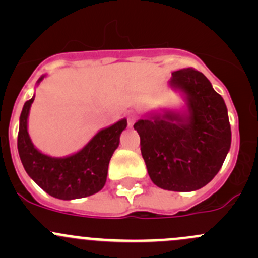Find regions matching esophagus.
<instances>
[{
  "instance_id": "esophagus-1",
  "label": "esophagus",
  "mask_w": 258,
  "mask_h": 258,
  "mask_svg": "<svg viewBox=\"0 0 258 258\" xmlns=\"http://www.w3.org/2000/svg\"><path fill=\"white\" fill-rule=\"evenodd\" d=\"M135 121H136V116L134 113H130L128 117H127V123H128V127L134 126Z\"/></svg>"
}]
</instances>
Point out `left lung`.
<instances>
[{
	"mask_svg": "<svg viewBox=\"0 0 258 258\" xmlns=\"http://www.w3.org/2000/svg\"><path fill=\"white\" fill-rule=\"evenodd\" d=\"M168 85L184 107L148 113L134 124L153 183L167 191L202 188L217 175L231 147L226 103L202 72H172Z\"/></svg>",
	"mask_w": 258,
	"mask_h": 258,
	"instance_id": "obj_1",
	"label": "left lung"
}]
</instances>
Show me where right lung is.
<instances>
[{
	"label": "right lung",
	"instance_id": "add662e5",
	"mask_svg": "<svg viewBox=\"0 0 258 258\" xmlns=\"http://www.w3.org/2000/svg\"><path fill=\"white\" fill-rule=\"evenodd\" d=\"M46 77L41 76L37 85ZM35 96L25 102L20 116L17 148L23 168L49 196L76 200L97 194L107 179L108 163L119 145V136L127 119L100 130L79 152L64 157H52L35 147L28 135V114Z\"/></svg>",
	"mask_w": 258,
	"mask_h": 258
}]
</instances>
